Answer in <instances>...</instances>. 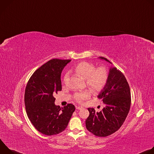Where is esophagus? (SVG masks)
Masks as SVG:
<instances>
[{"mask_svg": "<svg viewBox=\"0 0 154 154\" xmlns=\"http://www.w3.org/2000/svg\"><path fill=\"white\" fill-rule=\"evenodd\" d=\"M83 108L82 107V106H76V109H83Z\"/></svg>", "mask_w": 154, "mask_h": 154, "instance_id": "1", "label": "esophagus"}]
</instances>
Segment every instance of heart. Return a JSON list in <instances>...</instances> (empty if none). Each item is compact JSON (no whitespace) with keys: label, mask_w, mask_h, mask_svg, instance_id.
<instances>
[{"label":"heart","mask_w":154,"mask_h":154,"mask_svg":"<svg viewBox=\"0 0 154 154\" xmlns=\"http://www.w3.org/2000/svg\"><path fill=\"white\" fill-rule=\"evenodd\" d=\"M73 71L78 76L86 80L87 86L94 92L103 89L108 79V72L105 68L95 69L94 66L88 62L83 61L77 64ZM68 77V75L66 74L64 77V82L66 81ZM89 96L90 92L85 90L76 93L74 97L77 101L82 102Z\"/></svg>","instance_id":"b5f03b06"}]
</instances>
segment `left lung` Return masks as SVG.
Instances as JSON below:
<instances>
[{"instance_id": "1", "label": "left lung", "mask_w": 154, "mask_h": 154, "mask_svg": "<svg viewBox=\"0 0 154 154\" xmlns=\"http://www.w3.org/2000/svg\"><path fill=\"white\" fill-rule=\"evenodd\" d=\"M101 60L112 64L106 58ZM104 103L100 112L88 108L90 115L86 119L87 130L96 136L105 137L116 131L123 124L130 110L131 95L128 83L124 74L115 67L109 68L105 86L97 96Z\"/></svg>"}]
</instances>
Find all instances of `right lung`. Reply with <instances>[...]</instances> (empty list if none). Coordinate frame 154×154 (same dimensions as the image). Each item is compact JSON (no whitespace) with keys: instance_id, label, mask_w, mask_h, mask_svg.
<instances>
[{"instance_id":"right-lung-1","label":"right lung","mask_w":154,"mask_h":154,"mask_svg":"<svg viewBox=\"0 0 154 154\" xmlns=\"http://www.w3.org/2000/svg\"><path fill=\"white\" fill-rule=\"evenodd\" d=\"M71 60L52 59L38 68L26 88L24 102L27 116L42 134H58L66 128L75 111L73 104L60 108L55 104V93L61 90V74Z\"/></svg>"}]
</instances>
